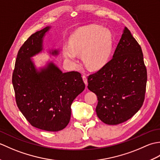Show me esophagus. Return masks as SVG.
Segmentation results:
<instances>
[{"mask_svg":"<svg viewBox=\"0 0 160 160\" xmlns=\"http://www.w3.org/2000/svg\"><path fill=\"white\" fill-rule=\"evenodd\" d=\"M82 80H83V81H84V84H87V76H82Z\"/></svg>","mask_w":160,"mask_h":160,"instance_id":"obj_1","label":"esophagus"}]
</instances>
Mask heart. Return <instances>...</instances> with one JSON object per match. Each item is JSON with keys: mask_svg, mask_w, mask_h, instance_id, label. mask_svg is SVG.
<instances>
[{"mask_svg": "<svg viewBox=\"0 0 160 160\" xmlns=\"http://www.w3.org/2000/svg\"><path fill=\"white\" fill-rule=\"evenodd\" d=\"M111 49L109 32L100 25H91L80 29L71 36L69 45L62 46V54L72 66L78 64L77 54H82L84 64L96 70L107 62Z\"/></svg>", "mask_w": 160, "mask_h": 160, "instance_id": "heart-1", "label": "heart"}]
</instances>
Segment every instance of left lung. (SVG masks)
<instances>
[{
  "label": "left lung",
  "instance_id": "8db88e82",
  "mask_svg": "<svg viewBox=\"0 0 160 160\" xmlns=\"http://www.w3.org/2000/svg\"><path fill=\"white\" fill-rule=\"evenodd\" d=\"M147 81L141 47L125 27L112 59L88 77V89L98 98L100 120L116 125L131 118L143 104Z\"/></svg>",
  "mask_w": 160,
  "mask_h": 160
}]
</instances>
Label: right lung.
I'll return each instance as SVG.
<instances>
[{"instance_id":"right-lung-1","label":"right lung","mask_w":160,"mask_h":160,"mask_svg":"<svg viewBox=\"0 0 160 160\" xmlns=\"http://www.w3.org/2000/svg\"><path fill=\"white\" fill-rule=\"evenodd\" d=\"M47 26L29 37L18 52L12 76L17 106L31 125L47 131L62 130L71 118V105L85 88L77 71L63 73L52 60L37 68L33 57L44 51ZM56 57L60 51L48 49Z\"/></svg>"}]
</instances>
